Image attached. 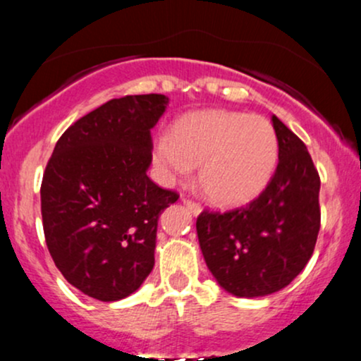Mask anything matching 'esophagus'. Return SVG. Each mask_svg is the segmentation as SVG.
Segmentation results:
<instances>
[{
    "label": "esophagus",
    "mask_w": 361,
    "mask_h": 361,
    "mask_svg": "<svg viewBox=\"0 0 361 361\" xmlns=\"http://www.w3.org/2000/svg\"><path fill=\"white\" fill-rule=\"evenodd\" d=\"M183 204H185L186 207H188L190 212H192L193 215H198V214L202 212V205L197 204V202L190 200V198H183Z\"/></svg>",
    "instance_id": "34e87169"
}]
</instances>
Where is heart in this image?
Wrapping results in <instances>:
<instances>
[{
    "label": "heart",
    "mask_w": 361,
    "mask_h": 361,
    "mask_svg": "<svg viewBox=\"0 0 361 361\" xmlns=\"http://www.w3.org/2000/svg\"><path fill=\"white\" fill-rule=\"evenodd\" d=\"M164 183L186 180L198 164V183L217 205H241L267 186L279 161L275 128L259 115L209 110L178 120L171 139L154 144Z\"/></svg>",
    "instance_id": "obj_1"
}]
</instances>
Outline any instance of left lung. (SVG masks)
Returning <instances> with one entry per match:
<instances>
[{
	"label": "left lung",
	"mask_w": 361,
	"mask_h": 361,
	"mask_svg": "<svg viewBox=\"0 0 361 361\" xmlns=\"http://www.w3.org/2000/svg\"><path fill=\"white\" fill-rule=\"evenodd\" d=\"M279 166L258 198L229 212L204 210L197 234L207 267L235 297H264L285 288L316 247L321 209L319 180L302 140L279 117Z\"/></svg>",
	"instance_id": "left-lung-1"
}]
</instances>
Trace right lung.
<instances>
[{
    "label": "right lung",
    "instance_id": "1",
    "mask_svg": "<svg viewBox=\"0 0 361 361\" xmlns=\"http://www.w3.org/2000/svg\"><path fill=\"white\" fill-rule=\"evenodd\" d=\"M164 94L115 98L74 122L45 168L40 202L45 243L66 280L115 302L154 267L159 215L178 195L152 183L151 128Z\"/></svg>",
    "mask_w": 361,
    "mask_h": 361
}]
</instances>
